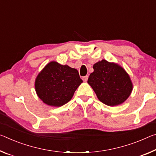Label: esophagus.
<instances>
[{
  "mask_svg": "<svg viewBox=\"0 0 156 156\" xmlns=\"http://www.w3.org/2000/svg\"><path fill=\"white\" fill-rule=\"evenodd\" d=\"M87 79H88V76H83V80L85 81V82H86V81L87 80Z\"/></svg>",
  "mask_w": 156,
  "mask_h": 156,
  "instance_id": "esophagus-1",
  "label": "esophagus"
}]
</instances>
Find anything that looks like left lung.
I'll return each instance as SVG.
<instances>
[{
	"label": "left lung",
	"mask_w": 156,
	"mask_h": 156,
	"mask_svg": "<svg viewBox=\"0 0 156 156\" xmlns=\"http://www.w3.org/2000/svg\"><path fill=\"white\" fill-rule=\"evenodd\" d=\"M87 83L98 100L109 106L123 103L129 97L133 83L126 71L117 64L102 60L93 66Z\"/></svg>",
	"instance_id": "obj_1"
}]
</instances>
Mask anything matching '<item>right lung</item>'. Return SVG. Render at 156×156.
I'll return each instance as SVG.
<instances>
[{"label": "right lung", "mask_w": 156, "mask_h": 156, "mask_svg": "<svg viewBox=\"0 0 156 156\" xmlns=\"http://www.w3.org/2000/svg\"><path fill=\"white\" fill-rule=\"evenodd\" d=\"M82 83L77 69L53 61L37 76L34 87L37 94L44 103L60 107L71 99Z\"/></svg>", "instance_id": "right-lung-1"}]
</instances>
